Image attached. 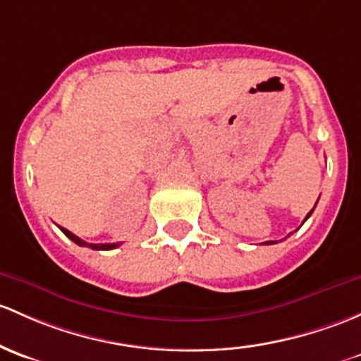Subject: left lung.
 <instances>
[{
	"label": "left lung",
	"mask_w": 361,
	"mask_h": 361,
	"mask_svg": "<svg viewBox=\"0 0 361 361\" xmlns=\"http://www.w3.org/2000/svg\"><path fill=\"white\" fill-rule=\"evenodd\" d=\"M314 206H317V204H314ZM311 212H313V209H311V211L308 212V216H306V218H305V221H306V219L310 218V216H311ZM267 244H275V242H267Z\"/></svg>",
	"instance_id": "left-lung-1"
}]
</instances>
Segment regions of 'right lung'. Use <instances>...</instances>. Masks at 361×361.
I'll list each match as a JSON object with an SVG mask.
<instances>
[{"label":"right lung","mask_w":361,"mask_h":361,"mask_svg":"<svg viewBox=\"0 0 361 361\" xmlns=\"http://www.w3.org/2000/svg\"><path fill=\"white\" fill-rule=\"evenodd\" d=\"M60 230H62L63 233H66L72 242H75L78 245H82V247H90V249H94V250H109V249H116L117 245H119V244H88V242H85L82 238H79L78 235H74L72 231H69L67 228H60Z\"/></svg>","instance_id":"add662e5"}]
</instances>
